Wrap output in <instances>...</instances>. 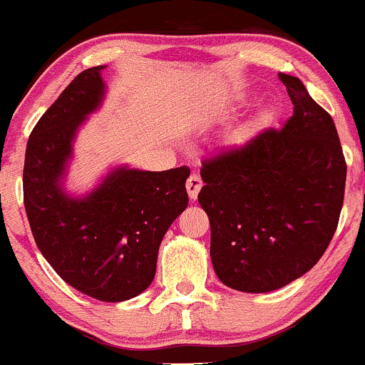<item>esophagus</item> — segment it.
<instances>
[{
	"label": "esophagus",
	"mask_w": 365,
	"mask_h": 365,
	"mask_svg": "<svg viewBox=\"0 0 365 365\" xmlns=\"http://www.w3.org/2000/svg\"><path fill=\"white\" fill-rule=\"evenodd\" d=\"M185 187H187V192H189V197L190 199L197 197L199 190H201V187H202L201 176H199L197 173H192L189 176V180H187V185Z\"/></svg>",
	"instance_id": "esophagus-1"
}]
</instances>
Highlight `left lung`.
<instances>
[{
  "label": "left lung",
  "instance_id": "obj_1",
  "mask_svg": "<svg viewBox=\"0 0 365 365\" xmlns=\"http://www.w3.org/2000/svg\"><path fill=\"white\" fill-rule=\"evenodd\" d=\"M293 115L202 164L199 204L211 225L218 279L268 293L326 253L341 213L346 163L334 121L298 78L280 72Z\"/></svg>",
  "mask_w": 365,
  "mask_h": 365
}]
</instances>
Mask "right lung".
<instances>
[{"mask_svg": "<svg viewBox=\"0 0 365 365\" xmlns=\"http://www.w3.org/2000/svg\"><path fill=\"white\" fill-rule=\"evenodd\" d=\"M76 76L27 140L24 204L46 262L74 289L118 303L150 286L164 234L189 204L187 166L142 171L118 166L93 190L63 189L72 143L106 98L102 71Z\"/></svg>", "mask_w": 365, "mask_h": 365, "instance_id": "right-lung-1", "label": "right lung"}]
</instances>
